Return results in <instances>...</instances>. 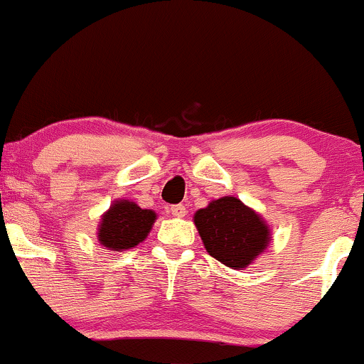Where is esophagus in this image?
Here are the masks:
<instances>
[{
	"mask_svg": "<svg viewBox=\"0 0 364 364\" xmlns=\"http://www.w3.org/2000/svg\"><path fill=\"white\" fill-rule=\"evenodd\" d=\"M168 210L173 214L174 217H185L186 215V207L181 205V203H178V205H171Z\"/></svg>",
	"mask_w": 364,
	"mask_h": 364,
	"instance_id": "34e87169",
	"label": "esophagus"
}]
</instances>
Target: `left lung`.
Returning a JSON list of instances; mask_svg holds the SVG:
<instances>
[{"label":"left lung","mask_w":364,"mask_h":364,"mask_svg":"<svg viewBox=\"0 0 364 364\" xmlns=\"http://www.w3.org/2000/svg\"><path fill=\"white\" fill-rule=\"evenodd\" d=\"M195 225L208 255L237 270L250 265L270 241L262 217L236 196H223L200 208Z\"/></svg>","instance_id":"1"}]
</instances>
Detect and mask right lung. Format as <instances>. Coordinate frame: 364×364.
I'll return each instance as SVG.
<instances>
[{"label": "right lung", "mask_w": 364, "mask_h": 364, "mask_svg": "<svg viewBox=\"0 0 364 364\" xmlns=\"http://www.w3.org/2000/svg\"><path fill=\"white\" fill-rule=\"evenodd\" d=\"M154 220H156V212L144 210L128 200L116 202L102 215L99 241L112 252L133 248L147 237Z\"/></svg>", "instance_id": "right-lung-1"}]
</instances>
